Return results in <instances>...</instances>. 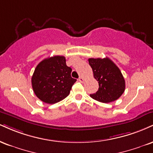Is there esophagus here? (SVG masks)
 I'll use <instances>...</instances> for the list:
<instances>
[{
	"label": "esophagus",
	"instance_id": "1",
	"mask_svg": "<svg viewBox=\"0 0 153 153\" xmlns=\"http://www.w3.org/2000/svg\"><path fill=\"white\" fill-rule=\"evenodd\" d=\"M78 80L80 82H84V80H85V79L82 78V77H80V78H79V79H78Z\"/></svg>",
	"mask_w": 153,
	"mask_h": 153
}]
</instances>
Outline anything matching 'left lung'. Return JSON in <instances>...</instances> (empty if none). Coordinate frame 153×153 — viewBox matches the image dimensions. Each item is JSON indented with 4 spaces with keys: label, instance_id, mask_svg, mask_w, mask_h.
Wrapping results in <instances>:
<instances>
[{
    "label": "left lung",
    "instance_id": "8db88e82",
    "mask_svg": "<svg viewBox=\"0 0 153 153\" xmlns=\"http://www.w3.org/2000/svg\"><path fill=\"white\" fill-rule=\"evenodd\" d=\"M88 62L99 84L98 91L91 94V97L105 103L117 100L126 88L125 79L118 67L108 58H89Z\"/></svg>",
    "mask_w": 153,
    "mask_h": 153
}]
</instances>
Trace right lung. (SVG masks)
Here are the masks:
<instances>
[{
    "instance_id": "1",
    "label": "right lung",
    "mask_w": 153,
    "mask_h": 153,
    "mask_svg": "<svg viewBox=\"0 0 153 153\" xmlns=\"http://www.w3.org/2000/svg\"><path fill=\"white\" fill-rule=\"evenodd\" d=\"M71 68L64 56L44 59L36 66L31 79L35 94L45 103L54 104L70 94L76 79L71 77Z\"/></svg>"
}]
</instances>
